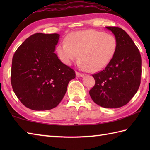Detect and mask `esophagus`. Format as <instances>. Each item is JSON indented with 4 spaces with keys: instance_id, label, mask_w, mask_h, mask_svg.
Listing matches in <instances>:
<instances>
[{
    "instance_id": "obj_1",
    "label": "esophagus",
    "mask_w": 150,
    "mask_h": 150,
    "mask_svg": "<svg viewBox=\"0 0 150 150\" xmlns=\"http://www.w3.org/2000/svg\"><path fill=\"white\" fill-rule=\"evenodd\" d=\"M76 76H77V77H83L84 75L82 74V73H80L79 72H76Z\"/></svg>"
}]
</instances>
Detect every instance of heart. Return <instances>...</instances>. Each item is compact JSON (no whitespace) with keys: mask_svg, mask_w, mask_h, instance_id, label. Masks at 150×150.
Segmentation results:
<instances>
[{"mask_svg":"<svg viewBox=\"0 0 150 150\" xmlns=\"http://www.w3.org/2000/svg\"><path fill=\"white\" fill-rule=\"evenodd\" d=\"M117 40L115 37L103 31L88 30L69 34L66 41L57 46L56 52L62 61L71 65L80 59L82 69L98 71L109 64L116 53Z\"/></svg>","mask_w":150,"mask_h":150,"instance_id":"obj_1","label":"heart"}]
</instances>
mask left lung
I'll return each mask as SVG.
<instances>
[{
    "label": "left lung",
    "instance_id": "1",
    "mask_svg": "<svg viewBox=\"0 0 150 150\" xmlns=\"http://www.w3.org/2000/svg\"><path fill=\"white\" fill-rule=\"evenodd\" d=\"M117 40L116 53L103 71L93 75L95 84L90 92L95 104L106 108L122 107L132 99L141 84V57L125 31L106 27Z\"/></svg>",
    "mask_w": 150,
    "mask_h": 150
}]
</instances>
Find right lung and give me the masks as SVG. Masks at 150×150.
<instances>
[{
	"instance_id": "1",
	"label": "right lung",
	"mask_w": 150,
	"mask_h": 150,
	"mask_svg": "<svg viewBox=\"0 0 150 150\" xmlns=\"http://www.w3.org/2000/svg\"><path fill=\"white\" fill-rule=\"evenodd\" d=\"M60 35L33 34L18 47L12 59L11 82L16 96L35 111L58 106L75 73L55 53Z\"/></svg>"
}]
</instances>
